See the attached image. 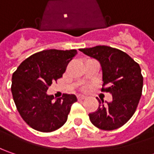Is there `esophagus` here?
Returning <instances> with one entry per match:
<instances>
[{"instance_id":"1","label":"esophagus","mask_w":154,"mask_h":154,"mask_svg":"<svg viewBox=\"0 0 154 154\" xmlns=\"http://www.w3.org/2000/svg\"><path fill=\"white\" fill-rule=\"evenodd\" d=\"M77 97H78V99H80V100H81V99H85V98H86V96H85V95H82V94H79Z\"/></svg>"}]
</instances>
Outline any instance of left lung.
I'll return each instance as SVG.
<instances>
[{"instance_id": "left-lung-1", "label": "left lung", "mask_w": 154, "mask_h": 154, "mask_svg": "<svg viewBox=\"0 0 154 154\" xmlns=\"http://www.w3.org/2000/svg\"><path fill=\"white\" fill-rule=\"evenodd\" d=\"M99 62L103 72V92L112 95L111 102L98 98V109L89 114L92 123L103 130L124 125L134 115L142 92L143 77L139 64L125 52L104 45L80 49Z\"/></svg>"}]
</instances>
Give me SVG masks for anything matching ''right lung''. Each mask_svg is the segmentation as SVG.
Wrapping results in <instances>:
<instances>
[{"label":"right lung","mask_w":154,"mask_h":154,"mask_svg":"<svg viewBox=\"0 0 154 154\" xmlns=\"http://www.w3.org/2000/svg\"><path fill=\"white\" fill-rule=\"evenodd\" d=\"M75 50H47L26 59L12 76L11 91L15 105L23 120L40 132H52L67 122L74 94H63L55 100L47 90L52 81L62 77Z\"/></svg>","instance_id":"1"}]
</instances>
